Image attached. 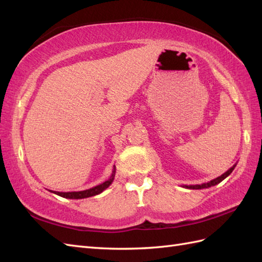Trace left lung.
I'll return each instance as SVG.
<instances>
[{
  "label": "left lung",
  "mask_w": 262,
  "mask_h": 262,
  "mask_svg": "<svg viewBox=\"0 0 262 262\" xmlns=\"http://www.w3.org/2000/svg\"><path fill=\"white\" fill-rule=\"evenodd\" d=\"M236 166V163L232 166V168H230L229 170H227L225 173H223L222 176H220V177H217L216 179H213V180H210V181H208V182H205V183H202V185H190V186H187V185H183L182 187L183 188H187V189H204V188H209V187H213V186H216L217 183H220V182H222L223 181L225 178H227L229 177L231 173H232V171L234 170V168Z\"/></svg>",
  "instance_id": "obj_1"
}]
</instances>
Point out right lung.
Returning <instances> with one entry per match:
<instances>
[{
    "label": "right lung",
    "instance_id": "add662e5",
    "mask_svg": "<svg viewBox=\"0 0 262 262\" xmlns=\"http://www.w3.org/2000/svg\"><path fill=\"white\" fill-rule=\"evenodd\" d=\"M115 174H116V168L114 166V170H113V173H111L110 178L107 180L104 181L101 185H98L93 188L90 189H86V190H82V191H69V192H59V191H52L54 193L58 194L60 197H64V198H69V199H82V198H89V197H92V196H97V194L101 193L103 190H105L111 183H113L114 179H115Z\"/></svg>",
    "mask_w": 262,
    "mask_h": 262
}]
</instances>
